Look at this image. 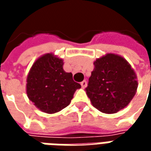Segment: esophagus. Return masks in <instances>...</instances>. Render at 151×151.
Here are the masks:
<instances>
[{"label": "esophagus", "mask_w": 151, "mask_h": 151, "mask_svg": "<svg viewBox=\"0 0 151 151\" xmlns=\"http://www.w3.org/2000/svg\"><path fill=\"white\" fill-rule=\"evenodd\" d=\"M81 86H82V89H85L86 87V86H87V82H86V80L82 81V82H81Z\"/></svg>", "instance_id": "1"}]
</instances>
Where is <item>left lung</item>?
<instances>
[{
	"label": "left lung",
	"instance_id": "obj_1",
	"mask_svg": "<svg viewBox=\"0 0 151 151\" xmlns=\"http://www.w3.org/2000/svg\"><path fill=\"white\" fill-rule=\"evenodd\" d=\"M86 95L91 104L103 113L113 114L129 104L136 94L137 78L123 56L107 53L94 61Z\"/></svg>",
	"mask_w": 151,
	"mask_h": 151
}]
</instances>
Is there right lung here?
<instances>
[{
	"instance_id": "1",
	"label": "right lung",
	"mask_w": 151,
	"mask_h": 151,
	"mask_svg": "<svg viewBox=\"0 0 151 151\" xmlns=\"http://www.w3.org/2000/svg\"><path fill=\"white\" fill-rule=\"evenodd\" d=\"M63 65L62 58L46 53L35 60L28 73L27 97L43 112L53 114L61 111L70 104L76 90L81 88Z\"/></svg>"
}]
</instances>
